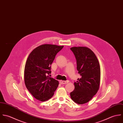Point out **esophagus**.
I'll return each instance as SVG.
<instances>
[{
	"label": "esophagus",
	"mask_w": 123,
	"mask_h": 123,
	"mask_svg": "<svg viewBox=\"0 0 123 123\" xmlns=\"http://www.w3.org/2000/svg\"><path fill=\"white\" fill-rule=\"evenodd\" d=\"M69 80H67V81H63V80H60V83L61 84H67L69 82Z\"/></svg>",
	"instance_id": "34e87169"
}]
</instances>
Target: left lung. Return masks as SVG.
I'll use <instances>...</instances> for the list:
<instances>
[{
  "mask_svg": "<svg viewBox=\"0 0 123 123\" xmlns=\"http://www.w3.org/2000/svg\"><path fill=\"white\" fill-rule=\"evenodd\" d=\"M77 70L81 76L74 83V89L70 97L75 103L82 105L89 102L98 92L100 83V67L95 53L84 47H73Z\"/></svg>",
  "mask_w": 123,
  "mask_h": 123,
  "instance_id": "obj_1",
  "label": "left lung"
}]
</instances>
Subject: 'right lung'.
Wrapping results in <instances>:
<instances>
[{
  "mask_svg": "<svg viewBox=\"0 0 123 123\" xmlns=\"http://www.w3.org/2000/svg\"><path fill=\"white\" fill-rule=\"evenodd\" d=\"M63 47L50 44L39 46L30 53L26 60L25 85L31 95L40 101L51 98L58 86V81L48 75L56 55Z\"/></svg>",
  "mask_w": 123,
  "mask_h": 123,
  "instance_id": "right-lung-1",
  "label": "right lung"
}]
</instances>
